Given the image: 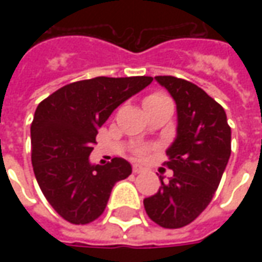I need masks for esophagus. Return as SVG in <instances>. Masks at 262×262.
Listing matches in <instances>:
<instances>
[{
	"label": "esophagus",
	"instance_id": "1",
	"mask_svg": "<svg viewBox=\"0 0 262 262\" xmlns=\"http://www.w3.org/2000/svg\"><path fill=\"white\" fill-rule=\"evenodd\" d=\"M143 170H144V168H143L140 164H133V172H135V174H139V172H142Z\"/></svg>",
	"mask_w": 262,
	"mask_h": 262
}]
</instances>
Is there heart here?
Listing matches in <instances>:
<instances>
[{"label": "heart", "instance_id": "heart-1", "mask_svg": "<svg viewBox=\"0 0 262 262\" xmlns=\"http://www.w3.org/2000/svg\"><path fill=\"white\" fill-rule=\"evenodd\" d=\"M165 101H170V98L165 97L164 94H160V92H154V94H150L148 97H146V99H144V106H147V105H154V103L165 102ZM136 153L139 154V156H142V154L144 153V150L139 148V150H136Z\"/></svg>", "mask_w": 262, "mask_h": 262}]
</instances>
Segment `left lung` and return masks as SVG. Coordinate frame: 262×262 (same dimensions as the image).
Listing matches in <instances>:
<instances>
[{"label":"left lung","mask_w":262,"mask_h":262,"mask_svg":"<svg viewBox=\"0 0 262 262\" xmlns=\"http://www.w3.org/2000/svg\"><path fill=\"white\" fill-rule=\"evenodd\" d=\"M156 80L177 103V137L164 164L174 171L146 198L148 217L165 229L189 225L206 209L219 187L231 153V129L225 109L202 88L172 75Z\"/></svg>","instance_id":"obj_1"}]
</instances>
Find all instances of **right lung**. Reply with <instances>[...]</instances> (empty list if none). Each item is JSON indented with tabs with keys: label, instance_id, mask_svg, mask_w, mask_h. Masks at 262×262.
<instances>
[{
	"label": "right lung",
	"instance_id": "add662e5",
	"mask_svg": "<svg viewBox=\"0 0 262 262\" xmlns=\"http://www.w3.org/2000/svg\"><path fill=\"white\" fill-rule=\"evenodd\" d=\"M153 77H95L61 86L37 105L31 125L32 165L52 208L73 225L98 219L118 181L132 174L125 159L91 164L98 129Z\"/></svg>",
	"mask_w": 262,
	"mask_h": 262
}]
</instances>
